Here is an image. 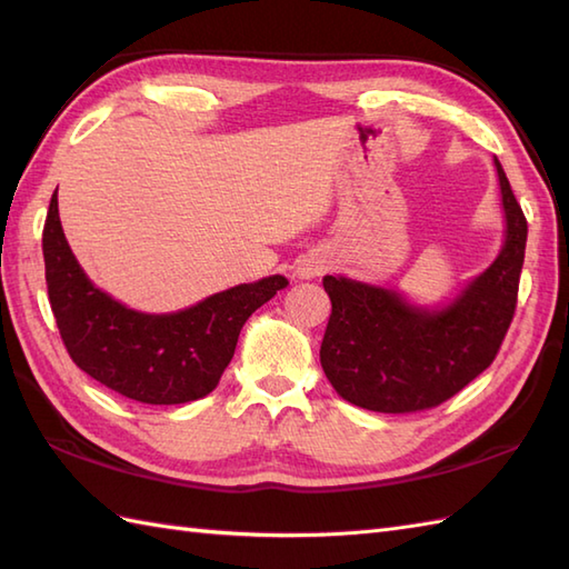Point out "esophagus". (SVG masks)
Segmentation results:
<instances>
[{"label":"esophagus","mask_w":569,"mask_h":569,"mask_svg":"<svg viewBox=\"0 0 569 569\" xmlns=\"http://www.w3.org/2000/svg\"><path fill=\"white\" fill-rule=\"evenodd\" d=\"M325 271V259H320V257H312V253H308V257H303L298 261V266H296V276L298 278H316V276H320Z\"/></svg>","instance_id":"1"}]
</instances>
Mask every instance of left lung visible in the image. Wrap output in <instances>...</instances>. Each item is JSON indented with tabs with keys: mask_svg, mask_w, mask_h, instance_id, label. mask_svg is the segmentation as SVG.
<instances>
[{
	"mask_svg": "<svg viewBox=\"0 0 569 569\" xmlns=\"http://www.w3.org/2000/svg\"><path fill=\"white\" fill-rule=\"evenodd\" d=\"M493 168L503 208L501 249L445 303L422 306L347 276L322 278L332 316L320 361L345 401L377 413L440 406L497 357L513 320L528 224L499 159Z\"/></svg>",
	"mask_w": 569,
	"mask_h": 569,
	"instance_id": "left-lung-1",
	"label": "left lung"
}]
</instances>
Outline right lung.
<instances>
[{
  "mask_svg": "<svg viewBox=\"0 0 569 569\" xmlns=\"http://www.w3.org/2000/svg\"><path fill=\"white\" fill-rule=\"evenodd\" d=\"M48 300L76 365L107 389L149 406L198 401L214 391L257 308L288 286L276 273L239 283L176 312H141L94 286L68 247L51 198L43 224Z\"/></svg>",
  "mask_w": 569,
  "mask_h": 569,
  "instance_id": "1",
  "label": "right lung"
}]
</instances>
